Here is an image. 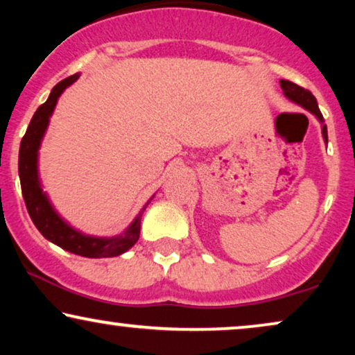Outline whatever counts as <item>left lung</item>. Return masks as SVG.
<instances>
[{
  "mask_svg": "<svg viewBox=\"0 0 355 355\" xmlns=\"http://www.w3.org/2000/svg\"><path fill=\"white\" fill-rule=\"evenodd\" d=\"M281 84V89H283L284 95L288 96L289 100L295 101V103L304 106L305 110H309L310 113H313L315 116H317V119L320 121V123L323 124L322 128V132H323V139L324 142L328 144V130H327V124H324V119H323V114L322 111H320L318 108V103H317V98L312 95V92L304 89V87H299L297 84H294V82L291 80H279Z\"/></svg>",
  "mask_w": 355,
  "mask_h": 355,
  "instance_id": "left-lung-1",
  "label": "left lung"
}]
</instances>
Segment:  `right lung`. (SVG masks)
<instances>
[{
	"label": "right lung",
	"mask_w": 355,
	"mask_h": 355,
	"mask_svg": "<svg viewBox=\"0 0 355 355\" xmlns=\"http://www.w3.org/2000/svg\"><path fill=\"white\" fill-rule=\"evenodd\" d=\"M77 74L61 80L60 84L53 87L50 96L45 103L38 106V110L31 119V124L21 140V148H19V178H21L22 197L26 202L27 211L31 215L33 225L42 232L43 237L51 241L53 244L60 245L61 249L69 250L76 255L89 257V259H100V257H116L123 252L129 250L140 236V216L135 218L132 225L123 234L110 237H90L80 234L79 231L72 227L58 216L53 210L51 203L42 191L40 181H38L37 171V157L40 142L45 134L48 121L55 110L56 101L66 87L77 80Z\"/></svg>",
	"instance_id": "obj_1"
}]
</instances>
